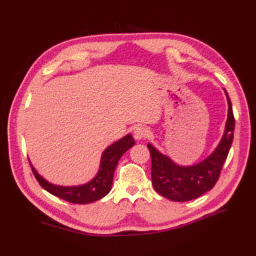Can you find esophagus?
<instances>
[{"instance_id":"34e87169","label":"esophagus","mask_w":256,"mask_h":256,"mask_svg":"<svg viewBox=\"0 0 256 256\" xmlns=\"http://www.w3.org/2000/svg\"><path fill=\"white\" fill-rule=\"evenodd\" d=\"M150 134V131L148 129H147L146 127H138L136 130H134V138L136 141H141V140H144V138H146L147 136H148Z\"/></svg>"}]
</instances>
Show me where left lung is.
<instances>
[{"instance_id":"8db88e82","label":"left lung","mask_w":256,"mask_h":256,"mask_svg":"<svg viewBox=\"0 0 256 256\" xmlns=\"http://www.w3.org/2000/svg\"><path fill=\"white\" fill-rule=\"evenodd\" d=\"M228 120L219 144L210 154L198 164L182 166L162 154L152 143L147 144L152 157V182L159 194L174 202L194 200L212 189L218 180L233 142L235 120L228 92Z\"/></svg>"}]
</instances>
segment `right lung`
Here are the masks:
<instances>
[{
    "mask_svg": "<svg viewBox=\"0 0 256 256\" xmlns=\"http://www.w3.org/2000/svg\"><path fill=\"white\" fill-rule=\"evenodd\" d=\"M134 143L132 136L128 134L108 146L102 152L98 172L90 180L82 184L60 186L52 184L37 172L32 162L30 161V164L38 182L51 194L74 204H90L102 198L111 191L116 166L122 154Z\"/></svg>",
    "mask_w": 256,
    "mask_h": 256,
    "instance_id": "add662e5",
    "label": "right lung"
}]
</instances>
